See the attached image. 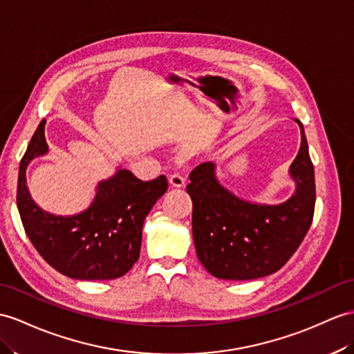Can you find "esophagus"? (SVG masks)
Listing matches in <instances>:
<instances>
[{"mask_svg": "<svg viewBox=\"0 0 354 354\" xmlns=\"http://www.w3.org/2000/svg\"><path fill=\"white\" fill-rule=\"evenodd\" d=\"M185 182H186V178L182 174H178V172L169 176V183L174 186V187H183Z\"/></svg>", "mask_w": 354, "mask_h": 354, "instance_id": "obj_1", "label": "esophagus"}]
</instances>
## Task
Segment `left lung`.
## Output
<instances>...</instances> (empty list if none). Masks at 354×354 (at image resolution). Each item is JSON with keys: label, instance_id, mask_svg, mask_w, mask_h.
<instances>
[{"label": "left lung", "instance_id": "1", "mask_svg": "<svg viewBox=\"0 0 354 354\" xmlns=\"http://www.w3.org/2000/svg\"><path fill=\"white\" fill-rule=\"evenodd\" d=\"M301 142L290 167L296 191L286 203H249L223 187L216 165L195 167L186 186L192 198V234L205 270L219 279L248 281L278 272L297 251L311 227L315 205L314 165L304 124Z\"/></svg>", "mask_w": 354, "mask_h": 354}]
</instances>
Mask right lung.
Masks as SVG:
<instances>
[{
  "label": "right lung",
  "mask_w": 354,
  "mask_h": 354,
  "mask_svg": "<svg viewBox=\"0 0 354 354\" xmlns=\"http://www.w3.org/2000/svg\"><path fill=\"white\" fill-rule=\"evenodd\" d=\"M45 124L41 120L19 165L16 203L25 232L43 260L64 277L81 281L123 277L140 258L144 221L167 192V177L142 182L118 168L97 185L87 210L72 216L50 214L32 201L25 174L34 158L48 153Z\"/></svg>",
  "instance_id": "right-lung-1"
}]
</instances>
